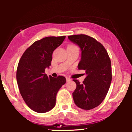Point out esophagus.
Instances as JSON below:
<instances>
[{
    "mask_svg": "<svg viewBox=\"0 0 132 132\" xmlns=\"http://www.w3.org/2000/svg\"><path fill=\"white\" fill-rule=\"evenodd\" d=\"M66 81H67V82H69V81H71V79H70L69 77H66Z\"/></svg>",
    "mask_w": 132,
    "mask_h": 132,
    "instance_id": "esophagus-1",
    "label": "esophagus"
}]
</instances>
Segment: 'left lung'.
Masks as SVG:
<instances>
[{
	"mask_svg": "<svg viewBox=\"0 0 132 132\" xmlns=\"http://www.w3.org/2000/svg\"><path fill=\"white\" fill-rule=\"evenodd\" d=\"M68 38L81 49V58L78 69L84 70L87 74L82 84L79 80H73L76 83L73 100L80 108L93 109L104 101L110 87L111 59L104 46L93 37L79 34L70 35Z\"/></svg>",
	"mask_w": 132,
	"mask_h": 132,
	"instance_id": "obj_1",
	"label": "left lung"
}]
</instances>
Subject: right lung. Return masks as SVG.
<instances>
[{
  "label": "right lung",
  "mask_w": 132,
  "mask_h": 132,
  "mask_svg": "<svg viewBox=\"0 0 132 132\" xmlns=\"http://www.w3.org/2000/svg\"><path fill=\"white\" fill-rule=\"evenodd\" d=\"M66 36L47 37L34 42L27 49L18 64L16 78L20 93L26 104L38 113H45L54 108L59 89L66 78L48 77L45 69L50 68L52 53Z\"/></svg>",
  "instance_id": "obj_1"
}]
</instances>
